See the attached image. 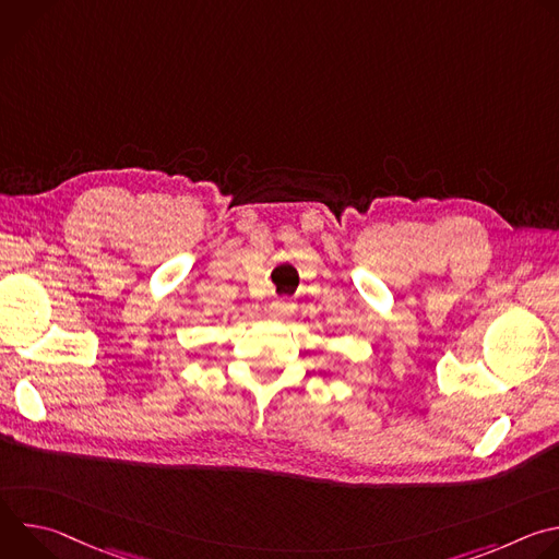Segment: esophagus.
I'll use <instances>...</instances> for the list:
<instances>
[{
	"mask_svg": "<svg viewBox=\"0 0 559 559\" xmlns=\"http://www.w3.org/2000/svg\"><path fill=\"white\" fill-rule=\"evenodd\" d=\"M294 307H296V302H294L292 298L281 296V298H274V300L270 302V313H272L274 318H285L287 313L294 311Z\"/></svg>",
	"mask_w": 559,
	"mask_h": 559,
	"instance_id": "34e87169",
	"label": "esophagus"
}]
</instances>
